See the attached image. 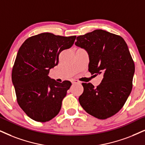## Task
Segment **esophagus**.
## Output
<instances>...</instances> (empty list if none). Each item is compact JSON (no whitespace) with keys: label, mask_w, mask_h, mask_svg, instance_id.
<instances>
[{"label":"esophagus","mask_w":145,"mask_h":145,"mask_svg":"<svg viewBox=\"0 0 145 145\" xmlns=\"http://www.w3.org/2000/svg\"><path fill=\"white\" fill-rule=\"evenodd\" d=\"M71 83H72V84H80V82H79V81H78V80H72V81H71Z\"/></svg>","instance_id":"1"}]
</instances>
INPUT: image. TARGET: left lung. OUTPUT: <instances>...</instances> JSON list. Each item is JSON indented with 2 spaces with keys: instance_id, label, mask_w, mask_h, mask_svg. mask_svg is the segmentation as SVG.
<instances>
[{
  "instance_id": "obj_1",
  "label": "left lung",
  "mask_w": 145,
  "mask_h": 145,
  "mask_svg": "<svg viewBox=\"0 0 145 145\" xmlns=\"http://www.w3.org/2000/svg\"><path fill=\"white\" fill-rule=\"evenodd\" d=\"M75 45L85 49L91 74H103L95 88L82 83L79 102L86 112L98 119L112 116L122 108L133 88L135 63L127 44L120 36L97 29L77 37Z\"/></svg>"
}]
</instances>
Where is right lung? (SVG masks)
<instances>
[{"label":"right lung","instance_id":"add662e5","mask_svg":"<svg viewBox=\"0 0 145 145\" xmlns=\"http://www.w3.org/2000/svg\"><path fill=\"white\" fill-rule=\"evenodd\" d=\"M76 38L43 33L25 40L18 51L12 82L18 104L33 120L47 122L59 112L71 83H59L48 75L58 64L60 53L70 48Z\"/></svg>","mask_w":145,"mask_h":145}]
</instances>
